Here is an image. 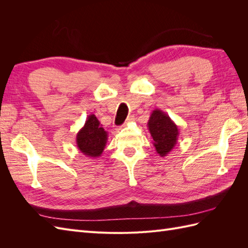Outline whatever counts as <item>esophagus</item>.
I'll list each match as a JSON object with an SVG mask.
<instances>
[{
  "label": "esophagus",
  "instance_id": "esophagus-1",
  "mask_svg": "<svg viewBox=\"0 0 248 248\" xmlns=\"http://www.w3.org/2000/svg\"><path fill=\"white\" fill-rule=\"evenodd\" d=\"M132 121H134V116H129L128 118L126 119V123L125 124H128V123H130Z\"/></svg>",
  "mask_w": 248,
  "mask_h": 248
}]
</instances>
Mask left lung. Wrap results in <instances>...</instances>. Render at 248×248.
Segmentation results:
<instances>
[{"instance_id": "left-lung-1", "label": "left lung", "mask_w": 248, "mask_h": 248, "mask_svg": "<svg viewBox=\"0 0 248 248\" xmlns=\"http://www.w3.org/2000/svg\"><path fill=\"white\" fill-rule=\"evenodd\" d=\"M147 125L157 154L160 157L170 154L178 141L179 128L176 123L166 112L156 108L152 111Z\"/></svg>"}]
</instances>
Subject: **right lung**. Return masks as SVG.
Returning <instances> with one entry per match:
<instances>
[{
  "mask_svg": "<svg viewBox=\"0 0 248 248\" xmlns=\"http://www.w3.org/2000/svg\"><path fill=\"white\" fill-rule=\"evenodd\" d=\"M108 131L95 115L88 116L85 125L77 134V146L79 151L87 157H100L108 142Z\"/></svg>",
  "mask_w": 248,
  "mask_h": 248,
  "instance_id": "add662e5",
  "label": "right lung"
}]
</instances>
